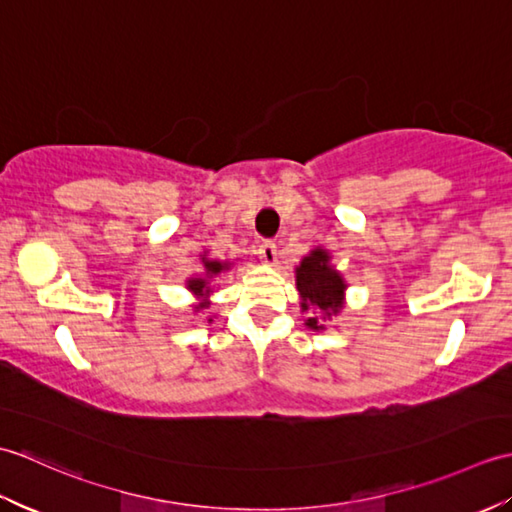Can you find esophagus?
<instances>
[{"instance_id":"34e87169","label":"esophagus","mask_w":512,"mask_h":512,"mask_svg":"<svg viewBox=\"0 0 512 512\" xmlns=\"http://www.w3.org/2000/svg\"><path fill=\"white\" fill-rule=\"evenodd\" d=\"M257 253H259V259H262L266 266H273L277 262V244L273 242V239H264Z\"/></svg>"}]
</instances>
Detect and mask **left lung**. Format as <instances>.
<instances>
[{"label": "left lung", "mask_w": 512, "mask_h": 512, "mask_svg": "<svg viewBox=\"0 0 512 512\" xmlns=\"http://www.w3.org/2000/svg\"><path fill=\"white\" fill-rule=\"evenodd\" d=\"M297 290L301 295V310H310L306 325L312 330H319V317L313 312L336 314L343 308L345 284L341 275L330 266V257L323 248L312 250L308 257H303L297 268Z\"/></svg>", "instance_id": "1"}]
</instances>
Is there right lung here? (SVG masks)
Masks as SVG:
<instances>
[{
  "label": "right lung",
  "mask_w": 512,
  "mask_h": 512,
  "mask_svg": "<svg viewBox=\"0 0 512 512\" xmlns=\"http://www.w3.org/2000/svg\"><path fill=\"white\" fill-rule=\"evenodd\" d=\"M204 266H206V273H209L211 277L217 275V273H222V270L228 268V264H222V262H206V259H204ZM204 288H206V279H191V281H189V290H193V292H204ZM206 292H209V288H206ZM200 308H206V303H202Z\"/></svg>",
  "instance_id": "1"
}]
</instances>
